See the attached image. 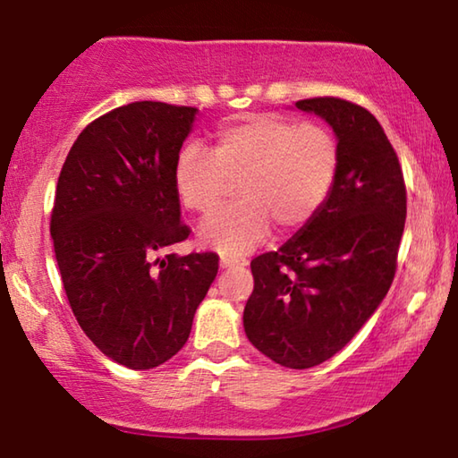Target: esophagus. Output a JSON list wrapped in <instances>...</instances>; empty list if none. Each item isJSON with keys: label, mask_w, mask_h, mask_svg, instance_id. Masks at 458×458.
<instances>
[{"label": "esophagus", "mask_w": 458, "mask_h": 458, "mask_svg": "<svg viewBox=\"0 0 458 458\" xmlns=\"http://www.w3.org/2000/svg\"><path fill=\"white\" fill-rule=\"evenodd\" d=\"M242 266H247V263L241 261V259H236V257H222V259H220V267H222V269L242 267Z\"/></svg>", "instance_id": "34e87169"}]
</instances>
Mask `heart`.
Returning <instances> with one entry per match:
<instances>
[{
	"label": "heart",
	"instance_id": "obj_1",
	"mask_svg": "<svg viewBox=\"0 0 458 458\" xmlns=\"http://www.w3.org/2000/svg\"><path fill=\"white\" fill-rule=\"evenodd\" d=\"M343 153L332 131L278 114H253L217 128L211 156L184 147L172 186L178 203L197 216L220 208L228 182L236 205L199 228V242L226 257L253 250L276 224L280 232L307 226L336 186Z\"/></svg>",
	"mask_w": 458,
	"mask_h": 458
}]
</instances>
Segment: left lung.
<instances>
[{"label": "left lung", "instance_id": "left-lung-1", "mask_svg": "<svg viewBox=\"0 0 458 458\" xmlns=\"http://www.w3.org/2000/svg\"><path fill=\"white\" fill-rule=\"evenodd\" d=\"M332 126L343 164L330 199L278 250L250 261L242 324L276 363L309 369L343 351L388 294L407 217L401 164L384 128L357 103H294Z\"/></svg>", "mask_w": 458, "mask_h": 458}]
</instances>
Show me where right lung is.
<instances>
[{
    "label": "right lung",
    "instance_id": "1",
    "mask_svg": "<svg viewBox=\"0 0 458 458\" xmlns=\"http://www.w3.org/2000/svg\"><path fill=\"white\" fill-rule=\"evenodd\" d=\"M199 109L134 101L91 122L57 178L51 238L82 332L131 369L165 363L189 340L217 276L216 253H170L180 222L172 170Z\"/></svg>",
    "mask_w": 458,
    "mask_h": 458
}]
</instances>
